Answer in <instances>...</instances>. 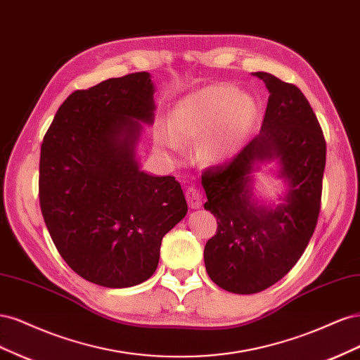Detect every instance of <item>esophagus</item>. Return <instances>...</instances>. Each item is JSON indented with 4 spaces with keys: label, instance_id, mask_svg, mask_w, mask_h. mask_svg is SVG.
I'll use <instances>...</instances> for the list:
<instances>
[{
    "label": "esophagus",
    "instance_id": "1",
    "mask_svg": "<svg viewBox=\"0 0 360 360\" xmlns=\"http://www.w3.org/2000/svg\"><path fill=\"white\" fill-rule=\"evenodd\" d=\"M186 200L191 205V209H200L202 205V195L200 193V191L197 188H188L186 189Z\"/></svg>",
    "mask_w": 360,
    "mask_h": 360
}]
</instances>
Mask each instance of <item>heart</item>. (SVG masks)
I'll return each instance as SVG.
<instances>
[{"label":"heart","instance_id":"b5f03b06","mask_svg":"<svg viewBox=\"0 0 360 360\" xmlns=\"http://www.w3.org/2000/svg\"><path fill=\"white\" fill-rule=\"evenodd\" d=\"M257 118L252 97L230 84L207 85L181 99L169 112V127L158 130V143L181 153L184 141H201L205 160L221 162L242 147Z\"/></svg>","mask_w":360,"mask_h":360}]
</instances>
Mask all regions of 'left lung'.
Here are the masks:
<instances>
[{
  "label": "left lung",
  "instance_id": "1",
  "mask_svg": "<svg viewBox=\"0 0 360 360\" xmlns=\"http://www.w3.org/2000/svg\"><path fill=\"white\" fill-rule=\"evenodd\" d=\"M270 93L259 134L224 165L202 174L205 210L216 234L205 243L210 279L236 294H254L276 284L297 263L319 221L326 141L307 97L294 84L257 72ZM276 158L289 184L276 207L252 198L250 174Z\"/></svg>",
  "mask_w": 360,
  "mask_h": 360
}]
</instances>
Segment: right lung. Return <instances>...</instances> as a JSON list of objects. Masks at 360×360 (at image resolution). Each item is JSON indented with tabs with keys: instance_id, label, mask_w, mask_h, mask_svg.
Returning a JSON list of instances; mask_svg holds the SVG:
<instances>
[{
	"instance_id": "add662e5",
	"label": "right lung",
	"mask_w": 360,
	"mask_h": 360,
	"mask_svg": "<svg viewBox=\"0 0 360 360\" xmlns=\"http://www.w3.org/2000/svg\"><path fill=\"white\" fill-rule=\"evenodd\" d=\"M150 73L73 91L43 138L39 200L53 245L81 278L108 288L147 281L162 238L188 213L180 183L139 169V122L155 118Z\"/></svg>"
}]
</instances>
